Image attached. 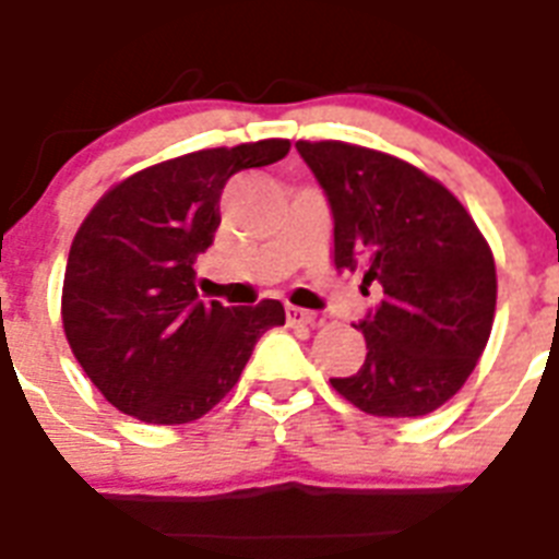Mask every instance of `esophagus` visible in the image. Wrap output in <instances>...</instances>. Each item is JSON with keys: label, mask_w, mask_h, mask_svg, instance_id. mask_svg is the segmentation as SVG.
<instances>
[{"label": "esophagus", "mask_w": 559, "mask_h": 559, "mask_svg": "<svg viewBox=\"0 0 559 559\" xmlns=\"http://www.w3.org/2000/svg\"><path fill=\"white\" fill-rule=\"evenodd\" d=\"M285 318H288V323H292V326H311L318 314L309 309H300V306H288V309H285Z\"/></svg>", "instance_id": "obj_1"}]
</instances>
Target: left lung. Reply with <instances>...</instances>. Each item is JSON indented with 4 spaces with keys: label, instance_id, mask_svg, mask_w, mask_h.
<instances>
[{
    "label": "left lung",
    "instance_id": "8db88e82",
    "mask_svg": "<svg viewBox=\"0 0 559 559\" xmlns=\"http://www.w3.org/2000/svg\"><path fill=\"white\" fill-rule=\"evenodd\" d=\"M335 218V267L379 294L356 329L365 365L332 388L373 417H423L455 396L496 318V262L466 206L423 168L338 140L297 142Z\"/></svg>",
    "mask_w": 559,
    "mask_h": 559
}]
</instances>
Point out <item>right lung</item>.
Here are the masks:
<instances>
[{"instance_id": "1", "label": "right lung", "mask_w": 559, "mask_h": 559, "mask_svg": "<svg viewBox=\"0 0 559 559\" xmlns=\"http://www.w3.org/2000/svg\"><path fill=\"white\" fill-rule=\"evenodd\" d=\"M288 140L203 148L124 177L69 248L60 318L78 365L122 414L180 426L236 388L257 341L283 326L280 300L227 309L198 300L194 259L218 230L233 175L271 166Z\"/></svg>"}]
</instances>
